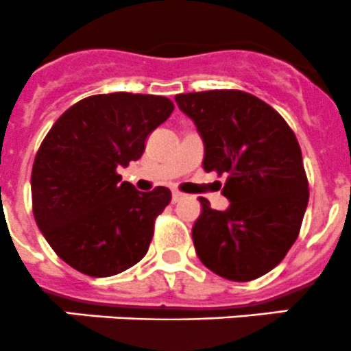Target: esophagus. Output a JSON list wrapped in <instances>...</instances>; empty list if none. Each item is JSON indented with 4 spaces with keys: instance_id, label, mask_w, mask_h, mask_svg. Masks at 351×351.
I'll list each match as a JSON object with an SVG mask.
<instances>
[{
    "instance_id": "34e87169",
    "label": "esophagus",
    "mask_w": 351,
    "mask_h": 351,
    "mask_svg": "<svg viewBox=\"0 0 351 351\" xmlns=\"http://www.w3.org/2000/svg\"><path fill=\"white\" fill-rule=\"evenodd\" d=\"M184 196H186V194L179 193V191H174V193H172V203H177V201L184 199Z\"/></svg>"
}]
</instances>
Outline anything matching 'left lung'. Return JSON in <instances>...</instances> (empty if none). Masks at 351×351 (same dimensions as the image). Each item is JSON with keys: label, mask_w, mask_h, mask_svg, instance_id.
Returning <instances> with one entry per match:
<instances>
[{"label": "left lung", "mask_w": 351, "mask_h": 351, "mask_svg": "<svg viewBox=\"0 0 351 351\" xmlns=\"http://www.w3.org/2000/svg\"><path fill=\"white\" fill-rule=\"evenodd\" d=\"M176 102L203 140L204 171L227 176V210H211L206 197H197V258L221 278H259L297 241L308 203L297 138L273 107L241 90L179 93Z\"/></svg>", "instance_id": "left-lung-1"}]
</instances>
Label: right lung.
<instances>
[{"label":"right lung","instance_id":"1","mask_svg":"<svg viewBox=\"0 0 351 351\" xmlns=\"http://www.w3.org/2000/svg\"><path fill=\"white\" fill-rule=\"evenodd\" d=\"M172 110V100L160 95H92L69 107L44 138L30 180L34 218L71 268L104 278L147 254L155 218L172 194L164 186L136 191L117 169L143 155L148 134Z\"/></svg>","mask_w":351,"mask_h":351}]
</instances>
